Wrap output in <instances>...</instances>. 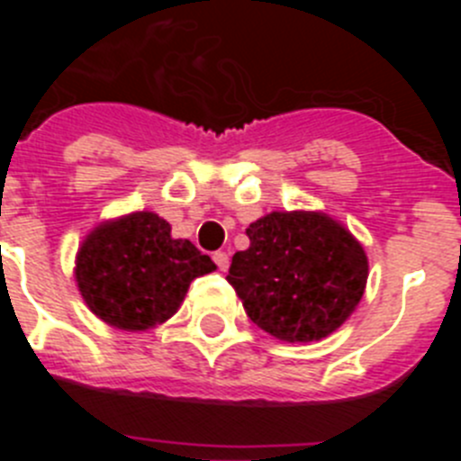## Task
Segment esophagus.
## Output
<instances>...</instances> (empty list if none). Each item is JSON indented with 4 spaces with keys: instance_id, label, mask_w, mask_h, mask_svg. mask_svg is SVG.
<instances>
[{
    "instance_id": "1",
    "label": "esophagus",
    "mask_w": 461,
    "mask_h": 461,
    "mask_svg": "<svg viewBox=\"0 0 461 461\" xmlns=\"http://www.w3.org/2000/svg\"><path fill=\"white\" fill-rule=\"evenodd\" d=\"M212 258H214V263L219 266V270L221 272L228 270V263H230V260H228V251H214V256H212Z\"/></svg>"
}]
</instances>
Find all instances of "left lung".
Here are the masks:
<instances>
[{
	"instance_id": "8db88e82",
	"label": "left lung",
	"mask_w": 461,
	"mask_h": 461,
	"mask_svg": "<svg viewBox=\"0 0 461 461\" xmlns=\"http://www.w3.org/2000/svg\"><path fill=\"white\" fill-rule=\"evenodd\" d=\"M249 249L228 284L251 321L288 344L332 335L360 304L369 263L362 244L325 212H270L249 223Z\"/></svg>"
}]
</instances>
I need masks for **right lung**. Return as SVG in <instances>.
<instances>
[{"mask_svg":"<svg viewBox=\"0 0 461 461\" xmlns=\"http://www.w3.org/2000/svg\"><path fill=\"white\" fill-rule=\"evenodd\" d=\"M217 270L189 240H175L154 212H131L92 228L73 275L94 316L110 328L145 332L166 323L195 276Z\"/></svg>","mask_w":461,"mask_h":461,"instance_id":"obj_1","label":"right lung"}]
</instances>
